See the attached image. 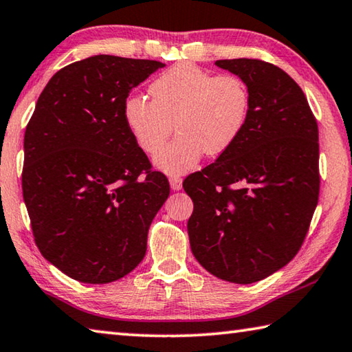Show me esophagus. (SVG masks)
Instances as JSON below:
<instances>
[{"label": "esophagus", "mask_w": 352, "mask_h": 352, "mask_svg": "<svg viewBox=\"0 0 352 352\" xmlns=\"http://www.w3.org/2000/svg\"><path fill=\"white\" fill-rule=\"evenodd\" d=\"M169 184H170V188L174 189V190H180L183 188L182 178L177 177V175H170L169 177Z\"/></svg>", "instance_id": "obj_1"}]
</instances>
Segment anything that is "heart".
<instances>
[{"mask_svg":"<svg viewBox=\"0 0 352 352\" xmlns=\"http://www.w3.org/2000/svg\"><path fill=\"white\" fill-rule=\"evenodd\" d=\"M149 94L152 101L129 95L121 113L138 148L148 154L162 144L175 121L181 133L154 155L155 168L170 175L194 169L204 152L220 155L231 148L245 129L251 106L239 76H214L188 63L160 74Z\"/></svg>","mask_w":352,"mask_h":352,"instance_id":"heart-1","label":"heart"}]
</instances>
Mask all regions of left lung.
Masks as SVG:
<instances>
[{"label":"left lung","mask_w":352,"mask_h":352,"mask_svg":"<svg viewBox=\"0 0 352 352\" xmlns=\"http://www.w3.org/2000/svg\"><path fill=\"white\" fill-rule=\"evenodd\" d=\"M245 82L251 106L231 148L183 183L192 198L190 249L204 270L249 285L296 257L318 201V129L285 70L260 60H219Z\"/></svg>","instance_id":"obj_1"}]
</instances>
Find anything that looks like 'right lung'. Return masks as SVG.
I'll return each mask as SVG.
<instances>
[{"instance_id":"obj_1","label":"right lung","mask_w":352,"mask_h":352,"mask_svg":"<svg viewBox=\"0 0 352 352\" xmlns=\"http://www.w3.org/2000/svg\"><path fill=\"white\" fill-rule=\"evenodd\" d=\"M164 66L113 55L72 63L49 80L25 127L23 197L35 243L81 283L135 270L169 197L121 113L132 89Z\"/></svg>"}]
</instances>
